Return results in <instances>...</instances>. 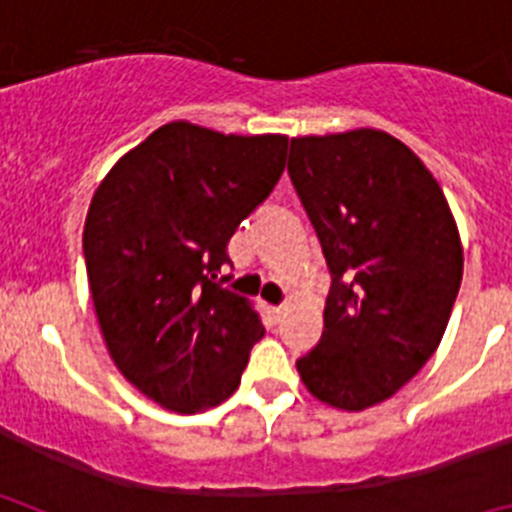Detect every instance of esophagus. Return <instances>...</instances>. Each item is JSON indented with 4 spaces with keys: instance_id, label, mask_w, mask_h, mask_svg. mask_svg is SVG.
I'll return each instance as SVG.
<instances>
[{
    "instance_id": "obj_1",
    "label": "esophagus",
    "mask_w": 512,
    "mask_h": 512,
    "mask_svg": "<svg viewBox=\"0 0 512 512\" xmlns=\"http://www.w3.org/2000/svg\"><path fill=\"white\" fill-rule=\"evenodd\" d=\"M266 312H269V318L274 320V323H277V320H282V315H284V307L282 305H269L266 307Z\"/></svg>"
}]
</instances>
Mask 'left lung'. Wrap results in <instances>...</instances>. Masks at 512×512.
I'll use <instances>...</instances> for the list:
<instances>
[{
	"instance_id": "1",
	"label": "left lung",
	"mask_w": 512,
	"mask_h": 512,
	"mask_svg": "<svg viewBox=\"0 0 512 512\" xmlns=\"http://www.w3.org/2000/svg\"><path fill=\"white\" fill-rule=\"evenodd\" d=\"M289 179L323 246V336L297 361L312 397L359 413L433 356L459 295L464 251L433 174L374 128L292 138Z\"/></svg>"
}]
</instances>
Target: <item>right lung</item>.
I'll return each mask as SVG.
<instances>
[{
    "instance_id": "obj_1",
    "label": "right lung",
    "mask_w": 512,
    "mask_h": 512,
    "mask_svg": "<svg viewBox=\"0 0 512 512\" xmlns=\"http://www.w3.org/2000/svg\"><path fill=\"white\" fill-rule=\"evenodd\" d=\"M287 135L176 120L104 176L84 223L89 292L120 374L161 408L228 400L264 336L246 297L215 282L235 228L284 171Z\"/></svg>"
}]
</instances>
